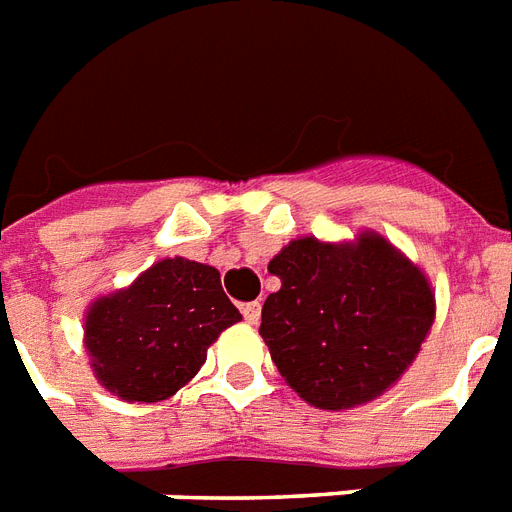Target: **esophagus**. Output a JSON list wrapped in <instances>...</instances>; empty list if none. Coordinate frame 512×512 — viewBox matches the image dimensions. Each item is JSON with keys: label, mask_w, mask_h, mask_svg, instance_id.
<instances>
[{"label": "esophagus", "mask_w": 512, "mask_h": 512, "mask_svg": "<svg viewBox=\"0 0 512 512\" xmlns=\"http://www.w3.org/2000/svg\"><path fill=\"white\" fill-rule=\"evenodd\" d=\"M241 313H244V319H247V324H257L260 321V313H263V305L257 303H247L244 308H241Z\"/></svg>", "instance_id": "obj_1"}]
</instances>
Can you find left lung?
<instances>
[{
  "label": "left lung",
  "instance_id": "1",
  "mask_svg": "<svg viewBox=\"0 0 512 512\" xmlns=\"http://www.w3.org/2000/svg\"><path fill=\"white\" fill-rule=\"evenodd\" d=\"M268 271L281 289L265 300L260 335L289 388L329 412L396 385L436 319L425 273L374 231L289 241Z\"/></svg>",
  "mask_w": 512,
  "mask_h": 512
}]
</instances>
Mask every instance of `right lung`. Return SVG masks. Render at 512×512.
I'll return each instance as SVG.
<instances>
[{
  "label": "right lung",
  "instance_id": "obj_1",
  "mask_svg": "<svg viewBox=\"0 0 512 512\" xmlns=\"http://www.w3.org/2000/svg\"><path fill=\"white\" fill-rule=\"evenodd\" d=\"M236 321L241 313L217 268L164 257L87 308L84 348L103 388L130 404H154L196 377L209 345Z\"/></svg>",
  "mask_w": 512,
  "mask_h": 512
}]
</instances>
